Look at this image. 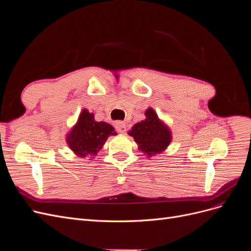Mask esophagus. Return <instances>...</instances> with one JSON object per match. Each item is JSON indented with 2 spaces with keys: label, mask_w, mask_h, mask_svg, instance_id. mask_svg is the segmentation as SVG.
Instances as JSON below:
<instances>
[{
  "label": "esophagus",
  "mask_w": 251,
  "mask_h": 251,
  "mask_svg": "<svg viewBox=\"0 0 251 251\" xmlns=\"http://www.w3.org/2000/svg\"><path fill=\"white\" fill-rule=\"evenodd\" d=\"M115 127H116L117 132L125 133L126 130V125L125 123H123V121H117V123L115 124Z\"/></svg>",
  "instance_id": "obj_1"
}]
</instances>
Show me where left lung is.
Here are the masks:
<instances>
[{"label":"left lung","mask_w":251,"mask_h":251,"mask_svg":"<svg viewBox=\"0 0 251 251\" xmlns=\"http://www.w3.org/2000/svg\"><path fill=\"white\" fill-rule=\"evenodd\" d=\"M144 115L146 119L135 124L127 134L134 138L141 153L150 158L163 153L169 148L173 133L153 108H148Z\"/></svg>","instance_id":"8db88e82"}]
</instances>
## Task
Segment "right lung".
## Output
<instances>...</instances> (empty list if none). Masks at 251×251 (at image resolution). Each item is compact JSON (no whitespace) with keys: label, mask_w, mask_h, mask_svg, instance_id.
<instances>
[{"label":"right lung","mask_w":251,"mask_h":251,"mask_svg":"<svg viewBox=\"0 0 251 251\" xmlns=\"http://www.w3.org/2000/svg\"><path fill=\"white\" fill-rule=\"evenodd\" d=\"M115 135V128L110 124L96 121L93 113L82 109L76 123L66 134V142L74 155L91 160L100 153L110 136Z\"/></svg>","instance_id":"right-lung-1"}]
</instances>
